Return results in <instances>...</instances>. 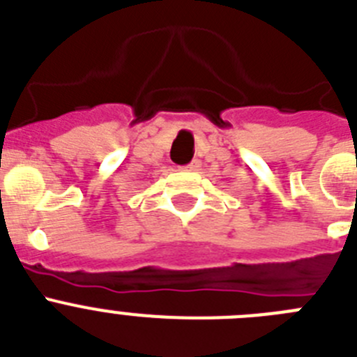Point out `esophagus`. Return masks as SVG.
<instances>
[{
    "label": "esophagus",
    "mask_w": 357,
    "mask_h": 357,
    "mask_svg": "<svg viewBox=\"0 0 357 357\" xmlns=\"http://www.w3.org/2000/svg\"><path fill=\"white\" fill-rule=\"evenodd\" d=\"M199 167H201V162H199V160H194V162H192L190 165H186L185 169L186 171H197Z\"/></svg>",
    "instance_id": "34e87169"
}]
</instances>
